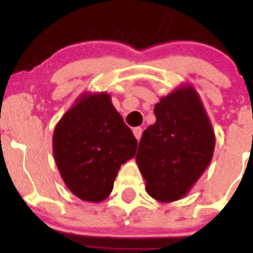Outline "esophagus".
Here are the masks:
<instances>
[{
    "label": "esophagus",
    "instance_id": "1",
    "mask_svg": "<svg viewBox=\"0 0 253 253\" xmlns=\"http://www.w3.org/2000/svg\"><path fill=\"white\" fill-rule=\"evenodd\" d=\"M133 134L134 137H136L137 141H139L142 137V128L141 127H136V128H133Z\"/></svg>",
    "mask_w": 253,
    "mask_h": 253
}]
</instances>
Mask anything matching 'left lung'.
Segmentation results:
<instances>
[{
  "label": "left lung",
  "instance_id": "left-lung-1",
  "mask_svg": "<svg viewBox=\"0 0 253 253\" xmlns=\"http://www.w3.org/2000/svg\"><path fill=\"white\" fill-rule=\"evenodd\" d=\"M157 121L142 134L136 162L147 193L162 203L185 197L211 164L215 134L200 95L181 85L155 104Z\"/></svg>",
  "mask_w": 253,
  "mask_h": 253
}]
</instances>
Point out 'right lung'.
I'll list each match as a JSON object with an SVG mask.
<instances>
[{"instance_id": "1", "label": "right lung", "mask_w": 253, "mask_h": 253, "mask_svg": "<svg viewBox=\"0 0 253 253\" xmlns=\"http://www.w3.org/2000/svg\"><path fill=\"white\" fill-rule=\"evenodd\" d=\"M137 139L106 91L84 93L56 125L52 150L68 190L86 202L106 200Z\"/></svg>"}]
</instances>
